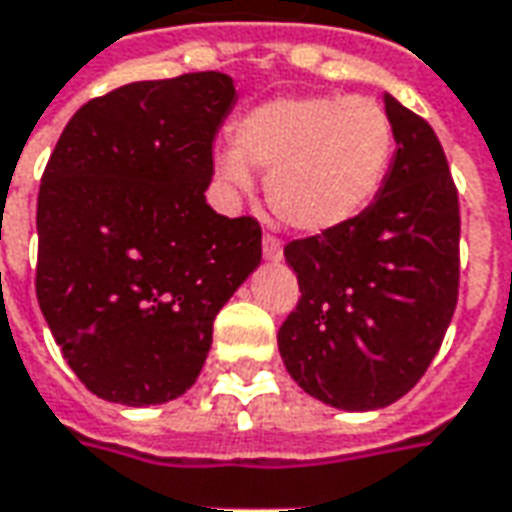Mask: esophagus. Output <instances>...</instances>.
I'll use <instances>...</instances> for the list:
<instances>
[{
  "mask_svg": "<svg viewBox=\"0 0 512 512\" xmlns=\"http://www.w3.org/2000/svg\"><path fill=\"white\" fill-rule=\"evenodd\" d=\"M263 257H266L268 263H277L282 260V244L274 238V235H263Z\"/></svg>",
  "mask_w": 512,
  "mask_h": 512,
  "instance_id": "34e87169",
  "label": "esophagus"
}]
</instances>
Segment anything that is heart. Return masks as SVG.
Here are the masks:
<instances>
[{"label":"heart","mask_w":512,"mask_h":512,"mask_svg":"<svg viewBox=\"0 0 512 512\" xmlns=\"http://www.w3.org/2000/svg\"><path fill=\"white\" fill-rule=\"evenodd\" d=\"M232 146L213 169L232 191L266 171V202L296 232L321 235L360 219L388 182L396 130L388 110L366 96H271L230 127Z\"/></svg>","instance_id":"b5f03b06"}]
</instances>
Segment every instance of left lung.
Here are the masks:
<instances>
[{
	"instance_id": "8db88e82",
	"label": "left lung",
	"mask_w": 512,
	"mask_h": 512,
	"mask_svg": "<svg viewBox=\"0 0 512 512\" xmlns=\"http://www.w3.org/2000/svg\"><path fill=\"white\" fill-rule=\"evenodd\" d=\"M396 130L388 182L341 230L296 238L299 302L277 332L299 388L341 410L402 399L438 355L460 288V205L438 135L385 94Z\"/></svg>"
}]
</instances>
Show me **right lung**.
Instances as JSON below:
<instances>
[{
	"mask_svg": "<svg viewBox=\"0 0 512 512\" xmlns=\"http://www.w3.org/2000/svg\"><path fill=\"white\" fill-rule=\"evenodd\" d=\"M235 102L221 71L121 85L82 105L38 191L35 293L99 399L163 405L199 377L224 302L260 263V224L205 202Z\"/></svg>",
	"mask_w": 512,
	"mask_h": 512,
	"instance_id": "add662e5",
	"label": "right lung"
}]
</instances>
